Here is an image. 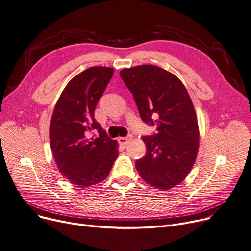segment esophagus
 <instances>
[{
	"mask_svg": "<svg viewBox=\"0 0 251 251\" xmlns=\"http://www.w3.org/2000/svg\"><path fill=\"white\" fill-rule=\"evenodd\" d=\"M131 139H132V135H127L126 137H120V138H119V142H120L121 144H123V145H126V144H128V142H129Z\"/></svg>",
	"mask_w": 251,
	"mask_h": 251,
	"instance_id": "1",
	"label": "esophagus"
}]
</instances>
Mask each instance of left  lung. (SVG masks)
Wrapping results in <instances>:
<instances>
[{
    "instance_id": "obj_1",
    "label": "left lung",
    "mask_w": 251,
    "mask_h": 251,
    "mask_svg": "<svg viewBox=\"0 0 251 251\" xmlns=\"http://www.w3.org/2000/svg\"><path fill=\"white\" fill-rule=\"evenodd\" d=\"M120 76L142 121L156 126L153 135L142 137L146 153L135 162L138 174L163 191L179 185L191 172L199 148L198 120L187 89L175 75L151 64L124 69Z\"/></svg>"
}]
</instances>
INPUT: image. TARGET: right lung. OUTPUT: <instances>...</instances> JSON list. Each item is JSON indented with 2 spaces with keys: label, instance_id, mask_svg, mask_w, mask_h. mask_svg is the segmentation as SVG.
I'll return each instance as SVG.
<instances>
[{
  "label": "right lung",
  "instance_id": "right-lung-1",
  "mask_svg": "<svg viewBox=\"0 0 251 251\" xmlns=\"http://www.w3.org/2000/svg\"><path fill=\"white\" fill-rule=\"evenodd\" d=\"M114 69L93 66L75 75L61 93L49 127V138L58 171L76 187L103 181L118 156L117 141L107 136L95 109ZM98 136L92 138L90 133Z\"/></svg>",
  "mask_w": 251,
  "mask_h": 251
}]
</instances>
